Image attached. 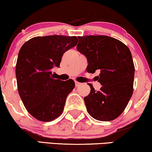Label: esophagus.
I'll use <instances>...</instances> for the list:
<instances>
[{
	"mask_svg": "<svg viewBox=\"0 0 152 152\" xmlns=\"http://www.w3.org/2000/svg\"><path fill=\"white\" fill-rule=\"evenodd\" d=\"M75 86H76V87H77V86H81L82 84V83H80V82H77V81H75Z\"/></svg>",
	"mask_w": 152,
	"mask_h": 152,
	"instance_id": "34e87169",
	"label": "esophagus"
}]
</instances>
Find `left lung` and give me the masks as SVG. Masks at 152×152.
Instances as JSON below:
<instances>
[{"mask_svg":"<svg viewBox=\"0 0 152 152\" xmlns=\"http://www.w3.org/2000/svg\"><path fill=\"white\" fill-rule=\"evenodd\" d=\"M77 50L87 59V72L94 73L102 85L84 98L86 110L94 119L112 121L125 110L133 91L135 75L133 58L127 46L114 37L106 35L78 37Z\"/></svg>","mask_w":152,"mask_h":152,"instance_id":"8db88e82","label":"left lung"}]
</instances>
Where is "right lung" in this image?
I'll return each mask as SVG.
<instances>
[{"mask_svg":"<svg viewBox=\"0 0 152 152\" xmlns=\"http://www.w3.org/2000/svg\"><path fill=\"white\" fill-rule=\"evenodd\" d=\"M77 41L75 36L47 35L33 37L21 47L15 70L17 88L26 109L37 120L52 121L64 111L75 82L55 80L52 70Z\"/></svg>","mask_w":152,"mask_h":152,"instance_id":"right-lung-1","label":"right lung"}]
</instances>
